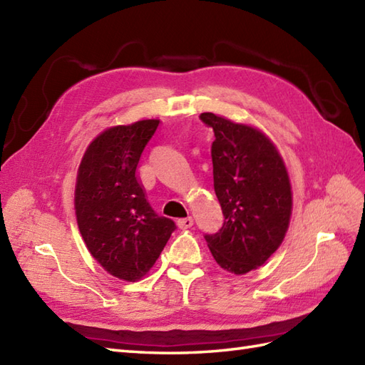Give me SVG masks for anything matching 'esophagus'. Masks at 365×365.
<instances>
[{"label":"esophagus","mask_w":365,"mask_h":365,"mask_svg":"<svg viewBox=\"0 0 365 365\" xmlns=\"http://www.w3.org/2000/svg\"><path fill=\"white\" fill-rule=\"evenodd\" d=\"M192 224H194L192 217H183V219H179V221H177V225H179L180 230H186V228H191Z\"/></svg>","instance_id":"obj_1"}]
</instances>
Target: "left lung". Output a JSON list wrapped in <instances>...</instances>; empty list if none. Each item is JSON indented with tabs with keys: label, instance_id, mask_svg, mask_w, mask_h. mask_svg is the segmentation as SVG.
I'll return each mask as SVG.
<instances>
[{
	"label": "left lung",
	"instance_id": "1",
	"mask_svg": "<svg viewBox=\"0 0 365 365\" xmlns=\"http://www.w3.org/2000/svg\"><path fill=\"white\" fill-rule=\"evenodd\" d=\"M200 120L215 132L213 180L224 213L221 230L205 240L219 266L247 274L284 240L292 213L289 175L275 144L255 127L215 113Z\"/></svg>",
	"mask_w": 365,
	"mask_h": 365
}]
</instances>
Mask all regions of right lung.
I'll use <instances>...</instances> for the list:
<instances>
[{
	"label": "right lung",
	"instance_id": "1",
	"mask_svg": "<svg viewBox=\"0 0 365 365\" xmlns=\"http://www.w3.org/2000/svg\"><path fill=\"white\" fill-rule=\"evenodd\" d=\"M160 120L115 125L90 143L78 171L74 208L91 257L125 282L146 275L175 224L158 216L137 175L144 148Z\"/></svg>",
	"mask_w": 365,
	"mask_h": 365
}]
</instances>
